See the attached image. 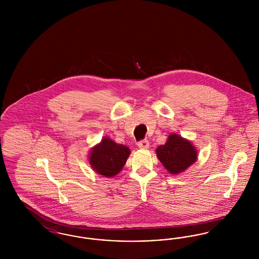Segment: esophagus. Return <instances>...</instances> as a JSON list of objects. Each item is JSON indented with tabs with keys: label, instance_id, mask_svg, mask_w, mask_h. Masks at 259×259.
Listing matches in <instances>:
<instances>
[{
	"label": "esophagus",
	"instance_id": "esophagus-1",
	"mask_svg": "<svg viewBox=\"0 0 259 259\" xmlns=\"http://www.w3.org/2000/svg\"><path fill=\"white\" fill-rule=\"evenodd\" d=\"M138 147L141 149H148V147H149V143H148V140H143V141L139 142Z\"/></svg>",
	"mask_w": 259,
	"mask_h": 259
}]
</instances>
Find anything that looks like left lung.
Listing matches in <instances>:
<instances>
[{"mask_svg": "<svg viewBox=\"0 0 259 259\" xmlns=\"http://www.w3.org/2000/svg\"><path fill=\"white\" fill-rule=\"evenodd\" d=\"M155 151L164 168L174 176L185 172L198 159L197 148L189 140L176 133L170 134L166 144Z\"/></svg>", "mask_w": 259, "mask_h": 259, "instance_id": "left-lung-1", "label": "left lung"}]
</instances>
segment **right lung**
<instances>
[{"instance_id":"obj_1","label":"right lung","mask_w":259,"mask_h":259,"mask_svg":"<svg viewBox=\"0 0 259 259\" xmlns=\"http://www.w3.org/2000/svg\"><path fill=\"white\" fill-rule=\"evenodd\" d=\"M130 153L128 147L115 143L109 137H104L90 149L88 162L97 174L111 179L121 172Z\"/></svg>"}]
</instances>
